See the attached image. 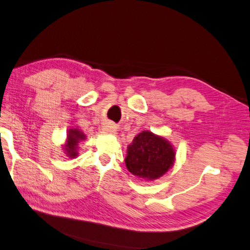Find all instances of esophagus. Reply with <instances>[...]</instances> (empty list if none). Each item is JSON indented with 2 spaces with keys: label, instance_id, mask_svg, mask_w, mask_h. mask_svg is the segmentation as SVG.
I'll use <instances>...</instances> for the list:
<instances>
[{
  "label": "esophagus",
  "instance_id": "esophagus-1",
  "mask_svg": "<svg viewBox=\"0 0 250 250\" xmlns=\"http://www.w3.org/2000/svg\"><path fill=\"white\" fill-rule=\"evenodd\" d=\"M102 130H104V133L106 134H115L117 131V127L116 125H114L112 122H107L104 123V127H102Z\"/></svg>",
  "mask_w": 250,
  "mask_h": 250
}]
</instances>
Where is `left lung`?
<instances>
[{
	"mask_svg": "<svg viewBox=\"0 0 250 250\" xmlns=\"http://www.w3.org/2000/svg\"><path fill=\"white\" fill-rule=\"evenodd\" d=\"M174 150L163 137L151 131H142L128 146L125 167L134 176L142 179H157L173 165Z\"/></svg>",
	"mask_w": 250,
	"mask_h": 250,
	"instance_id": "8db88e82",
	"label": "left lung"
}]
</instances>
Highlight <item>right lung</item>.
Here are the masks:
<instances>
[{
	"label": "right lung",
	"instance_id": "right-lung-1",
	"mask_svg": "<svg viewBox=\"0 0 250 250\" xmlns=\"http://www.w3.org/2000/svg\"><path fill=\"white\" fill-rule=\"evenodd\" d=\"M85 140V135L78 129H71L67 134V143L65 146L66 155L68 157H76L78 155V143Z\"/></svg>",
	"mask_w": 250,
	"mask_h": 250
}]
</instances>
